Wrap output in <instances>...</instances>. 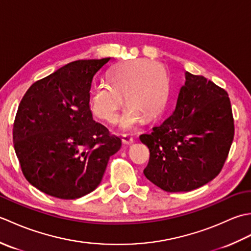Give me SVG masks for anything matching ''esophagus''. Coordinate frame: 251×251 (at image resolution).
<instances>
[{
	"label": "esophagus",
	"instance_id": "1",
	"mask_svg": "<svg viewBox=\"0 0 251 251\" xmlns=\"http://www.w3.org/2000/svg\"><path fill=\"white\" fill-rule=\"evenodd\" d=\"M122 142L124 143V145H131L132 142H134V138L129 135H123L122 136Z\"/></svg>",
	"mask_w": 251,
	"mask_h": 251
}]
</instances>
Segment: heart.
Instances as JSON below:
<instances>
[{
	"mask_svg": "<svg viewBox=\"0 0 251 251\" xmlns=\"http://www.w3.org/2000/svg\"><path fill=\"white\" fill-rule=\"evenodd\" d=\"M108 81L111 87L101 84L94 90L92 110L99 119L113 124L119 119L125 96L129 104L121 117L123 130L137 128L143 116L154 119L167 103L168 75L156 62L146 59L121 62L108 72Z\"/></svg>",
	"mask_w": 251,
	"mask_h": 251,
	"instance_id": "obj_1",
	"label": "heart"
}]
</instances>
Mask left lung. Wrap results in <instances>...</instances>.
<instances>
[{"label":"left lung","instance_id":"left-lung-1","mask_svg":"<svg viewBox=\"0 0 251 251\" xmlns=\"http://www.w3.org/2000/svg\"><path fill=\"white\" fill-rule=\"evenodd\" d=\"M234 138L230 98L201 75L185 72L176 109L140 140L150 150L143 174L166 192H189L221 172Z\"/></svg>","mask_w":251,"mask_h":251}]
</instances>
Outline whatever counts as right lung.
Wrapping results in <instances>:
<instances>
[{
	"label": "right lung",
	"mask_w": 251,
	"mask_h": 251,
	"mask_svg": "<svg viewBox=\"0 0 251 251\" xmlns=\"http://www.w3.org/2000/svg\"><path fill=\"white\" fill-rule=\"evenodd\" d=\"M110 59L68 63L32 84L20 101L16 155L25 179L47 195L75 200L93 192L121 149L120 138L96 123L89 108L93 78Z\"/></svg>",
	"instance_id": "1"
}]
</instances>
